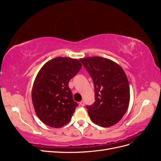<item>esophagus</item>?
<instances>
[{"label":"esophagus","mask_w":161,"mask_h":161,"mask_svg":"<svg viewBox=\"0 0 161 161\" xmlns=\"http://www.w3.org/2000/svg\"><path fill=\"white\" fill-rule=\"evenodd\" d=\"M80 105L81 106H84V105H85V102H84V101H81L80 102Z\"/></svg>","instance_id":"obj_1"}]
</instances>
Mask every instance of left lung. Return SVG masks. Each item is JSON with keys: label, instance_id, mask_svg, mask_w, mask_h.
I'll use <instances>...</instances> for the list:
<instances>
[{"label": "left lung", "instance_id": "8db88e82", "mask_svg": "<svg viewBox=\"0 0 161 161\" xmlns=\"http://www.w3.org/2000/svg\"><path fill=\"white\" fill-rule=\"evenodd\" d=\"M80 60L95 86V103L86 106L91 119L101 127L116 124L125 114L130 99L129 82L124 70L116 62L103 57H86Z\"/></svg>", "mask_w": 161, "mask_h": 161}]
</instances>
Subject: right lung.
Segmentation results:
<instances>
[{
	"label": "right lung",
	"instance_id": "obj_1",
	"mask_svg": "<svg viewBox=\"0 0 161 161\" xmlns=\"http://www.w3.org/2000/svg\"><path fill=\"white\" fill-rule=\"evenodd\" d=\"M81 67L79 60L57 57L38 72L31 98L36 114L43 124L59 128L71 120L78 103L73 100L69 82Z\"/></svg>",
	"mask_w": 161,
	"mask_h": 161
}]
</instances>
